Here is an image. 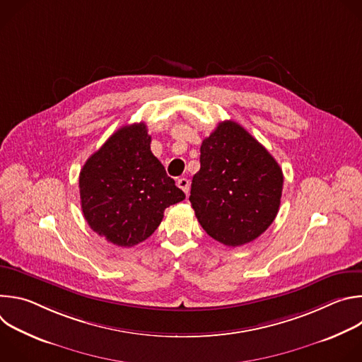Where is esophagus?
Listing matches in <instances>:
<instances>
[{
	"instance_id": "1",
	"label": "esophagus",
	"mask_w": 362,
	"mask_h": 362,
	"mask_svg": "<svg viewBox=\"0 0 362 362\" xmlns=\"http://www.w3.org/2000/svg\"><path fill=\"white\" fill-rule=\"evenodd\" d=\"M177 186L187 194V193H189V189H190V182H189V179H186V177H180V179L177 180Z\"/></svg>"
}]
</instances>
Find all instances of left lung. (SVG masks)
<instances>
[{
  "label": "left lung",
  "mask_w": 362,
  "mask_h": 362,
  "mask_svg": "<svg viewBox=\"0 0 362 362\" xmlns=\"http://www.w3.org/2000/svg\"><path fill=\"white\" fill-rule=\"evenodd\" d=\"M282 186V169L271 153L240 124L226 120L202 141L189 200L206 233L236 247L272 225Z\"/></svg>",
  "instance_id": "obj_1"
}]
</instances>
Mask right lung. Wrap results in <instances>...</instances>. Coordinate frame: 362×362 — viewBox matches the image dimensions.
<instances>
[{
  "label": "right lung",
  "instance_id": "right-lung-1",
  "mask_svg": "<svg viewBox=\"0 0 362 362\" xmlns=\"http://www.w3.org/2000/svg\"><path fill=\"white\" fill-rule=\"evenodd\" d=\"M144 123L123 126L87 159L78 187L88 226L117 246L130 247L158 229L163 212L185 199L150 150Z\"/></svg>",
  "mask_w": 362,
  "mask_h": 362
}]
</instances>
